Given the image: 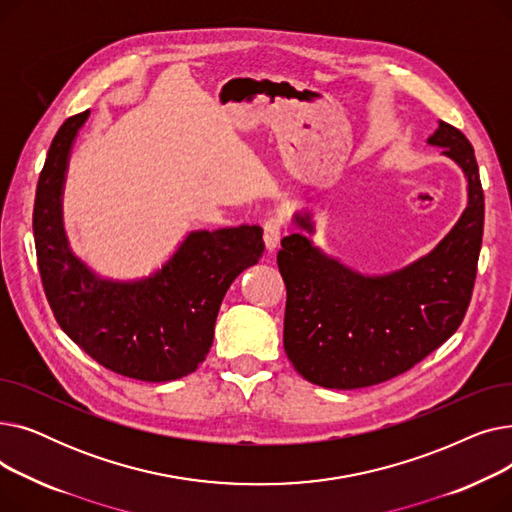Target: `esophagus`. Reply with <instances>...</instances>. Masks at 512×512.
<instances>
[{
    "label": "esophagus",
    "instance_id": "1",
    "mask_svg": "<svg viewBox=\"0 0 512 512\" xmlns=\"http://www.w3.org/2000/svg\"><path fill=\"white\" fill-rule=\"evenodd\" d=\"M286 224L280 218V215H272V218H267L263 222V238H265V247L267 251H274L280 245V238L284 232Z\"/></svg>",
    "mask_w": 512,
    "mask_h": 512
}]
</instances>
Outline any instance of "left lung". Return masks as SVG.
<instances>
[{"label": "left lung", "instance_id": "left-lung-1", "mask_svg": "<svg viewBox=\"0 0 512 512\" xmlns=\"http://www.w3.org/2000/svg\"><path fill=\"white\" fill-rule=\"evenodd\" d=\"M429 145L444 147L463 168L469 203L440 245L407 270L382 278L346 270L311 245L309 213L294 215L301 232L282 238L284 351L311 384L355 390L388 382L463 324L483 236V188L475 151L459 128L440 122Z\"/></svg>", "mask_w": 512, "mask_h": 512}]
</instances>
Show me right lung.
Instances as JSON below:
<instances>
[{"label":"right lung","instance_id":"right-lung-1","mask_svg":"<svg viewBox=\"0 0 512 512\" xmlns=\"http://www.w3.org/2000/svg\"><path fill=\"white\" fill-rule=\"evenodd\" d=\"M87 118L89 110L60 126L37 182L33 232L47 303L60 328L105 369L141 382L184 378L209 353L226 290L261 259L263 232L259 226L193 232L149 280L95 278L70 253L60 215L68 153Z\"/></svg>","mask_w":512,"mask_h":512}]
</instances>
